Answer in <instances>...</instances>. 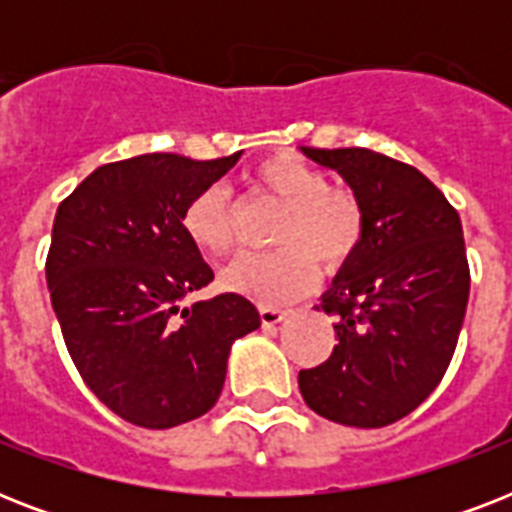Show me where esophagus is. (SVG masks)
Here are the masks:
<instances>
[{
    "label": "esophagus",
    "mask_w": 512,
    "mask_h": 512,
    "mask_svg": "<svg viewBox=\"0 0 512 512\" xmlns=\"http://www.w3.org/2000/svg\"><path fill=\"white\" fill-rule=\"evenodd\" d=\"M287 316L289 311H284V308H273V305H263V308H260V321H263V327H276V324H281Z\"/></svg>",
    "instance_id": "34e87169"
}]
</instances>
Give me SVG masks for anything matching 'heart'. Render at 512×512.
<instances>
[{
	"mask_svg": "<svg viewBox=\"0 0 512 512\" xmlns=\"http://www.w3.org/2000/svg\"><path fill=\"white\" fill-rule=\"evenodd\" d=\"M249 183L284 204L273 252L236 257L220 276L228 292L255 303L297 300L319 279V265L337 271L364 241V207L345 188H332L327 172L295 154L268 156ZM183 231L204 255L223 257L233 247V207L223 185H207L183 209Z\"/></svg>",
	"mask_w": 512,
	"mask_h": 512,
	"instance_id": "obj_1",
	"label": "heart"
}]
</instances>
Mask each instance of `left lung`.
<instances>
[{
	"instance_id": "1",
	"label": "left lung",
	"mask_w": 512,
	"mask_h": 512,
	"mask_svg": "<svg viewBox=\"0 0 512 512\" xmlns=\"http://www.w3.org/2000/svg\"><path fill=\"white\" fill-rule=\"evenodd\" d=\"M364 207V241L321 295L337 345L297 382L313 412L385 428L436 390L468 308L470 271L457 209L420 170L369 148H303Z\"/></svg>"
}]
</instances>
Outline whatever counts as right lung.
<instances>
[{"mask_svg":"<svg viewBox=\"0 0 512 512\" xmlns=\"http://www.w3.org/2000/svg\"><path fill=\"white\" fill-rule=\"evenodd\" d=\"M239 156L103 164L55 212L52 311L87 388L132 425L164 430L207 414L231 345L260 327L255 305L236 292L183 305L215 276L185 236L183 209Z\"/></svg>","mask_w":512,"mask_h":512,"instance_id":"right-lung-1","label":"right lung"}]
</instances>
